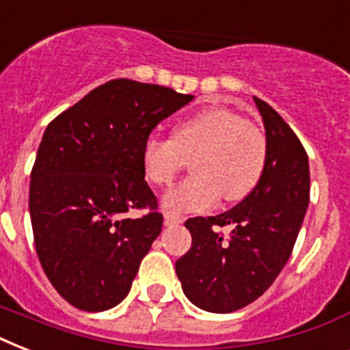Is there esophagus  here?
Listing matches in <instances>:
<instances>
[{"label": "esophagus", "mask_w": 350, "mask_h": 350, "mask_svg": "<svg viewBox=\"0 0 350 350\" xmlns=\"http://www.w3.org/2000/svg\"><path fill=\"white\" fill-rule=\"evenodd\" d=\"M183 224V218H181L180 214L176 213H165V225H180Z\"/></svg>", "instance_id": "1"}]
</instances>
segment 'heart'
<instances>
[{
    "instance_id": "heart-1",
    "label": "heart",
    "mask_w": 350,
    "mask_h": 350,
    "mask_svg": "<svg viewBox=\"0 0 350 350\" xmlns=\"http://www.w3.org/2000/svg\"><path fill=\"white\" fill-rule=\"evenodd\" d=\"M267 136L238 112L213 107L180 121L170 137L143 143L142 165L152 185L172 183L191 159V174L163 196L172 213H203L224 196L239 202L258 185L267 163Z\"/></svg>"
}]
</instances>
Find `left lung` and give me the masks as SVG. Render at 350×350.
Returning <instances> with one entry per match:
<instances>
[{
  "instance_id": "8db88e82",
  "label": "left lung",
  "mask_w": 350,
  "mask_h": 350,
  "mask_svg": "<svg viewBox=\"0 0 350 350\" xmlns=\"http://www.w3.org/2000/svg\"><path fill=\"white\" fill-rule=\"evenodd\" d=\"M267 163L258 185L236 207L218 216L191 218L192 245L176 261L181 288L208 312H234L258 299L282 272L309 205V158L283 118L260 98ZM229 224V239L217 230Z\"/></svg>"
}]
</instances>
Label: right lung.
Returning a JSON list of instances; mask_svg holds the SVG:
<instances>
[{"instance_id":"1","label":"right lung","mask_w":350,"mask_h":350,"mask_svg":"<svg viewBox=\"0 0 350 350\" xmlns=\"http://www.w3.org/2000/svg\"><path fill=\"white\" fill-rule=\"evenodd\" d=\"M191 94L112 79L46 126L30 172L29 211L40 263L63 299L87 312L123 301L161 232L142 148ZM132 208H148L131 219Z\"/></svg>"}]
</instances>
